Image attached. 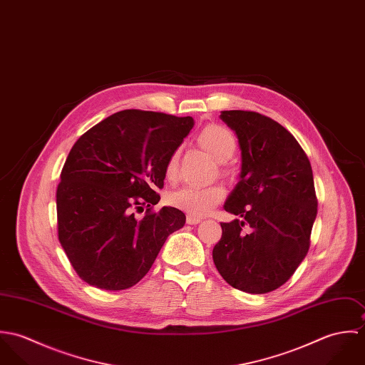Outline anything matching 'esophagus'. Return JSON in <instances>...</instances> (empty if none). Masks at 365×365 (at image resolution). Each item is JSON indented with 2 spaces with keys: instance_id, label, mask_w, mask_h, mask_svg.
Returning <instances> with one entry per match:
<instances>
[{
  "instance_id": "esophagus-1",
  "label": "esophagus",
  "mask_w": 365,
  "mask_h": 365,
  "mask_svg": "<svg viewBox=\"0 0 365 365\" xmlns=\"http://www.w3.org/2000/svg\"><path fill=\"white\" fill-rule=\"evenodd\" d=\"M202 219L201 217H197V216H191V215H188L187 216V223L188 225H197V223H200Z\"/></svg>"
}]
</instances>
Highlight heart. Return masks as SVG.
<instances>
[{"mask_svg": "<svg viewBox=\"0 0 365 365\" xmlns=\"http://www.w3.org/2000/svg\"><path fill=\"white\" fill-rule=\"evenodd\" d=\"M197 145L217 163H225L232 158L237 140L230 129L219 123L207 125L197 136ZM180 152L175 150L168 157L164 174L168 181H175L178 177ZM225 190L219 185L210 187H184L168 195V204L174 208L181 209L191 216H205L216 205L225 200Z\"/></svg>", "mask_w": 365, "mask_h": 365, "instance_id": "obj_1", "label": "heart"}]
</instances>
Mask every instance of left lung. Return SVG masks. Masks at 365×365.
Segmentation results:
<instances>
[{
  "mask_svg": "<svg viewBox=\"0 0 365 365\" xmlns=\"http://www.w3.org/2000/svg\"><path fill=\"white\" fill-rule=\"evenodd\" d=\"M237 135L240 181L225 210L240 216L220 223L213 262L223 279L249 294L284 285L308 255L317 213L311 161L278 122L253 110H223Z\"/></svg>",
  "mask_w": 365,
  "mask_h": 365,
  "instance_id": "8db88e82",
  "label": "left lung"
}]
</instances>
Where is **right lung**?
<instances>
[{
    "mask_svg": "<svg viewBox=\"0 0 365 365\" xmlns=\"http://www.w3.org/2000/svg\"><path fill=\"white\" fill-rule=\"evenodd\" d=\"M194 126L191 116L125 109L71 148L56 191L57 233L77 275L105 291L138 284L165 239L185 223L177 208L153 205L168 157ZM147 212L143 218L136 212Z\"/></svg>",
    "mask_w": 365,
    "mask_h": 365,
    "instance_id": "1",
    "label": "right lung"
}]
</instances>
